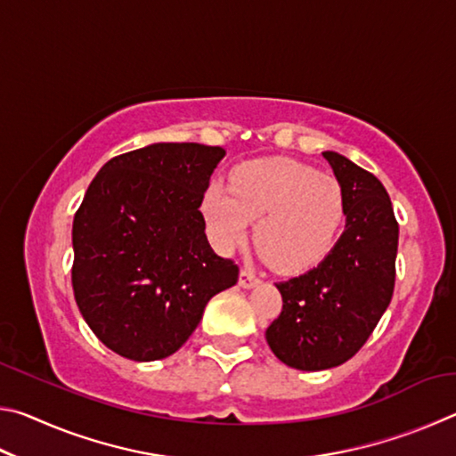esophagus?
Instances as JSON below:
<instances>
[{
    "mask_svg": "<svg viewBox=\"0 0 456 456\" xmlns=\"http://www.w3.org/2000/svg\"><path fill=\"white\" fill-rule=\"evenodd\" d=\"M257 283H259V277L256 273V269L249 267V265H243L241 275H239V285H241V288H245V289H249Z\"/></svg>",
    "mask_w": 456,
    "mask_h": 456,
    "instance_id": "esophagus-1",
    "label": "esophagus"
}]
</instances>
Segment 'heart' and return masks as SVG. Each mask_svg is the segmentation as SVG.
I'll return each mask as SVG.
<instances>
[{
  "label": "heart",
  "mask_w": 456,
  "mask_h": 456,
  "mask_svg": "<svg viewBox=\"0 0 456 456\" xmlns=\"http://www.w3.org/2000/svg\"><path fill=\"white\" fill-rule=\"evenodd\" d=\"M200 215L211 243L231 251L257 219L256 243L269 265L302 273L328 256L344 221V192L330 175L289 159H259L233 168L229 189L209 183Z\"/></svg>",
  "instance_id": "b5f03b06"
}]
</instances>
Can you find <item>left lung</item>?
<instances>
[{
    "instance_id": "left-lung-1",
    "label": "left lung",
    "mask_w": 456,
    "mask_h": 456,
    "mask_svg": "<svg viewBox=\"0 0 456 456\" xmlns=\"http://www.w3.org/2000/svg\"><path fill=\"white\" fill-rule=\"evenodd\" d=\"M344 192L346 229L318 267L277 283L281 314L265 330L283 364L315 372L348 362L380 322L396 280L398 221L384 184L323 152Z\"/></svg>"
}]
</instances>
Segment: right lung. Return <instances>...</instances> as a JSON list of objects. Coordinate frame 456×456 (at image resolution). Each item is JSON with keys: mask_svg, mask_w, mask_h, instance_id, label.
<instances>
[{"mask_svg": "<svg viewBox=\"0 0 456 456\" xmlns=\"http://www.w3.org/2000/svg\"><path fill=\"white\" fill-rule=\"evenodd\" d=\"M221 146L157 142L100 168L74 215L72 288L106 348L134 362L175 354L239 267L205 235L200 197Z\"/></svg>", "mask_w": 456, "mask_h": 456, "instance_id": "1", "label": "right lung"}]
</instances>
